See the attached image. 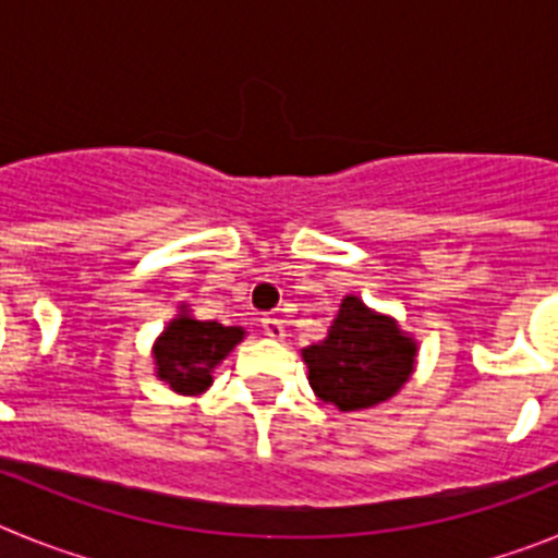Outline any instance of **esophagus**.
<instances>
[{"mask_svg": "<svg viewBox=\"0 0 558 558\" xmlns=\"http://www.w3.org/2000/svg\"><path fill=\"white\" fill-rule=\"evenodd\" d=\"M263 332L268 335L270 340H282L284 338V322H282V318H276V315H265Z\"/></svg>", "mask_w": 558, "mask_h": 558, "instance_id": "esophagus-1", "label": "esophagus"}]
</instances>
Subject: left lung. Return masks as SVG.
<instances>
[{
  "instance_id": "1",
  "label": "left lung",
  "mask_w": 558,
  "mask_h": 558,
  "mask_svg": "<svg viewBox=\"0 0 558 558\" xmlns=\"http://www.w3.org/2000/svg\"><path fill=\"white\" fill-rule=\"evenodd\" d=\"M416 338L393 315L377 313L354 293L343 295L327 338L302 349L315 397L343 413L397 397L416 372Z\"/></svg>"
}]
</instances>
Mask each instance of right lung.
<instances>
[{
    "label": "right lung",
    "mask_w": 558,
    "mask_h": 558,
    "mask_svg": "<svg viewBox=\"0 0 558 558\" xmlns=\"http://www.w3.org/2000/svg\"><path fill=\"white\" fill-rule=\"evenodd\" d=\"M245 338L243 327H223L218 322H198L190 304H179L159 338L153 340V368L161 383L181 397H198L211 388V374Z\"/></svg>",
    "instance_id": "1"
}]
</instances>
